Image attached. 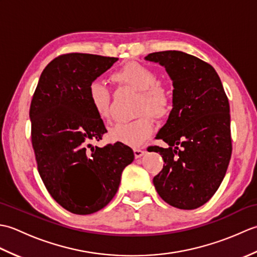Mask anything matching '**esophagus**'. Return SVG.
<instances>
[{"instance_id": "1", "label": "esophagus", "mask_w": 257, "mask_h": 257, "mask_svg": "<svg viewBox=\"0 0 257 257\" xmlns=\"http://www.w3.org/2000/svg\"><path fill=\"white\" fill-rule=\"evenodd\" d=\"M134 154H135V157L138 159V158H141L146 154V151L144 149H134Z\"/></svg>"}]
</instances>
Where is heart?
Masks as SVG:
<instances>
[{
  "label": "heart",
  "mask_w": 257,
  "mask_h": 257,
  "mask_svg": "<svg viewBox=\"0 0 257 257\" xmlns=\"http://www.w3.org/2000/svg\"><path fill=\"white\" fill-rule=\"evenodd\" d=\"M112 80L118 85L128 86L140 91L138 111L145 110L156 118H165L171 111V100L159 86L158 76L154 70L138 63L127 64L112 75ZM87 98L101 120L110 117V92L100 80H92L87 89ZM154 121L149 114H143L132 121H119L112 124L108 136L114 143L130 147H139L151 135Z\"/></svg>",
  "instance_id": "1"
}]
</instances>
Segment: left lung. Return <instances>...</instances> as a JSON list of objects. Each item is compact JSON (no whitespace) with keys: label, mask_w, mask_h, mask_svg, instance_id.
<instances>
[{"label":"left lung","mask_w":257,"mask_h":257,"mask_svg":"<svg viewBox=\"0 0 257 257\" xmlns=\"http://www.w3.org/2000/svg\"><path fill=\"white\" fill-rule=\"evenodd\" d=\"M173 85L172 109L157 135L169 148L150 147L165 165L154 178L161 199L181 210L209 201L224 179L232 154L230 105L210 64L180 51L149 54Z\"/></svg>","instance_id":"1"}]
</instances>
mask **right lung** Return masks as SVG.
Segmentation results:
<instances>
[{
    "label": "right lung",
    "instance_id": "1",
    "mask_svg": "<svg viewBox=\"0 0 257 257\" xmlns=\"http://www.w3.org/2000/svg\"><path fill=\"white\" fill-rule=\"evenodd\" d=\"M118 61L70 53L47 65L30 108L32 145L48 192L74 214H91L117 193L123 169L134 161L130 147L91 146L107 133L87 98V89Z\"/></svg>",
    "mask_w": 257,
    "mask_h": 257
}]
</instances>
